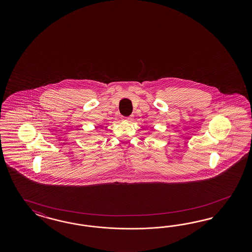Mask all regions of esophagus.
Instances as JSON below:
<instances>
[{"mask_svg":"<svg viewBox=\"0 0 252 252\" xmlns=\"http://www.w3.org/2000/svg\"><path fill=\"white\" fill-rule=\"evenodd\" d=\"M132 119H133V117H132V116H128V117H125V118H124V120H125V121H126V122H130V121H132Z\"/></svg>","mask_w":252,"mask_h":252,"instance_id":"34e87169","label":"esophagus"}]
</instances>
